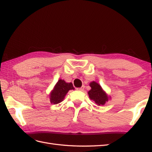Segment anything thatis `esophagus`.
Segmentation results:
<instances>
[{
    "mask_svg": "<svg viewBox=\"0 0 152 152\" xmlns=\"http://www.w3.org/2000/svg\"><path fill=\"white\" fill-rule=\"evenodd\" d=\"M84 88H85V87H83H83H81V88H77V89L78 90V91H84Z\"/></svg>",
    "mask_w": 152,
    "mask_h": 152,
    "instance_id": "obj_1",
    "label": "esophagus"
}]
</instances>
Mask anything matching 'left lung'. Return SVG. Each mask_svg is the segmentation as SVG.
<instances>
[{
    "label": "left lung",
    "instance_id": "obj_1",
    "mask_svg": "<svg viewBox=\"0 0 152 152\" xmlns=\"http://www.w3.org/2000/svg\"><path fill=\"white\" fill-rule=\"evenodd\" d=\"M89 85L91 88L88 92V96L97 105H104L105 103L111 99V97L108 96L107 93L102 89L101 86L98 83L92 81L90 83Z\"/></svg>",
    "mask_w": 152,
    "mask_h": 152
}]
</instances>
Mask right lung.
Instances as JSON below:
<instances>
[{
	"label": "right lung",
	"instance_id": "1",
	"mask_svg": "<svg viewBox=\"0 0 152 152\" xmlns=\"http://www.w3.org/2000/svg\"><path fill=\"white\" fill-rule=\"evenodd\" d=\"M72 83H67L64 80L59 79L49 94L51 104H57L64 101L65 95L69 90H74Z\"/></svg>",
	"mask_w": 152,
	"mask_h": 152
}]
</instances>
